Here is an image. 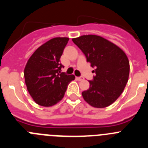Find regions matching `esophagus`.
<instances>
[{"label": "esophagus", "instance_id": "1", "mask_svg": "<svg viewBox=\"0 0 148 148\" xmlns=\"http://www.w3.org/2000/svg\"><path fill=\"white\" fill-rule=\"evenodd\" d=\"M76 78H77V80H78V81H82V80H83V79H84V77H83V76L76 77Z\"/></svg>", "mask_w": 148, "mask_h": 148}]
</instances>
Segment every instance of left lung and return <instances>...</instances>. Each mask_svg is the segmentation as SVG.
Returning <instances> with one entry per match:
<instances>
[{"label":"left lung","instance_id":"left-lung-1","mask_svg":"<svg viewBox=\"0 0 148 148\" xmlns=\"http://www.w3.org/2000/svg\"><path fill=\"white\" fill-rule=\"evenodd\" d=\"M86 56L95 75L90 87L82 92L86 102L95 108L113 104L125 89L129 78L127 56L118 46L96 35H82L72 39Z\"/></svg>","mask_w":148,"mask_h":148}]
</instances>
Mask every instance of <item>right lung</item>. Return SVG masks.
Masks as SVG:
<instances>
[{
    "instance_id": "add662e5",
    "label": "right lung",
    "mask_w": 148,
    "mask_h": 148,
    "mask_svg": "<svg viewBox=\"0 0 148 148\" xmlns=\"http://www.w3.org/2000/svg\"><path fill=\"white\" fill-rule=\"evenodd\" d=\"M69 38L56 37L40 46L27 61L24 78L27 90L35 102L52 107L64 98L74 75L61 73L60 58Z\"/></svg>"
}]
</instances>
